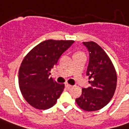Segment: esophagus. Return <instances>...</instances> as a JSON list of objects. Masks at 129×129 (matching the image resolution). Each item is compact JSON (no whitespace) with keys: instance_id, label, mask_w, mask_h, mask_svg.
Masks as SVG:
<instances>
[{"instance_id":"esophagus-1","label":"esophagus","mask_w":129,"mask_h":129,"mask_svg":"<svg viewBox=\"0 0 129 129\" xmlns=\"http://www.w3.org/2000/svg\"><path fill=\"white\" fill-rule=\"evenodd\" d=\"M65 87H66V88L70 89V88H71V87H72V85H70V84L66 83V84H65Z\"/></svg>"}]
</instances>
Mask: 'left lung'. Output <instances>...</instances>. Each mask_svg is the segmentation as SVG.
<instances>
[{"label": "left lung", "instance_id": "left-lung-1", "mask_svg": "<svg viewBox=\"0 0 129 129\" xmlns=\"http://www.w3.org/2000/svg\"><path fill=\"white\" fill-rule=\"evenodd\" d=\"M87 48L89 59L87 76L91 86L82 89V94L76 99L80 108L87 111L101 109L109 103L115 93L117 75L112 62L106 52L94 42H83Z\"/></svg>", "mask_w": 129, "mask_h": 129}]
</instances>
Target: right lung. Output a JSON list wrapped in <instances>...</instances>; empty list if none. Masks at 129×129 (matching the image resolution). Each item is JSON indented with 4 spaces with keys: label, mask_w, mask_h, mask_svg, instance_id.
<instances>
[{
    "label": "right lung",
    "mask_w": 129,
    "mask_h": 129,
    "mask_svg": "<svg viewBox=\"0 0 129 129\" xmlns=\"http://www.w3.org/2000/svg\"><path fill=\"white\" fill-rule=\"evenodd\" d=\"M74 42L48 40L33 48L24 57L19 69V86L24 99L34 108L48 109L60 97L64 84L57 83L49 77L50 72Z\"/></svg>",
    "instance_id": "add662e5"
}]
</instances>
